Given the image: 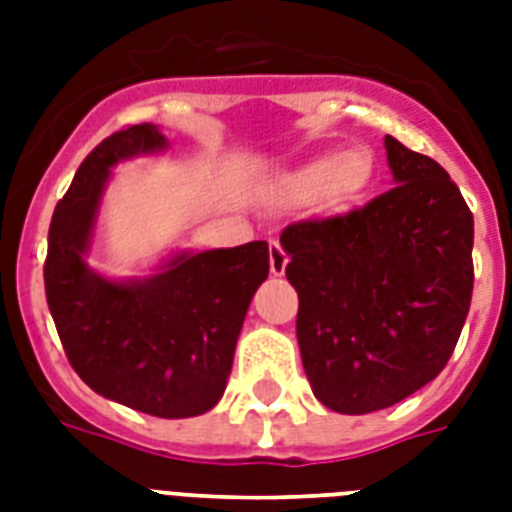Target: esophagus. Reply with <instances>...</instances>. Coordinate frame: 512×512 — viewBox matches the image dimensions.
Returning a JSON list of instances; mask_svg holds the SVG:
<instances>
[{
  "mask_svg": "<svg viewBox=\"0 0 512 512\" xmlns=\"http://www.w3.org/2000/svg\"><path fill=\"white\" fill-rule=\"evenodd\" d=\"M268 260H271L273 276H284V271H287L289 257H287V252H284V247H281L279 241H271V249H268Z\"/></svg>",
  "mask_w": 512,
  "mask_h": 512,
  "instance_id": "esophagus-1",
  "label": "esophagus"
}]
</instances>
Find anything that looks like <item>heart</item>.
<instances>
[{"instance_id":"heart-1","label":"heart","mask_w":512,"mask_h":512,"mask_svg":"<svg viewBox=\"0 0 512 512\" xmlns=\"http://www.w3.org/2000/svg\"><path fill=\"white\" fill-rule=\"evenodd\" d=\"M369 175V162H366L364 154H350V151H337V154H327L316 159V162L305 170L303 180L308 185H329L337 183L342 193H350L361 188Z\"/></svg>"}]
</instances>
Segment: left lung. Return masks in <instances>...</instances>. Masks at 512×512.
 Returning <instances> with one entry per match:
<instances>
[{"instance_id":"8db88e82","label":"left lung","mask_w":512,"mask_h":512,"mask_svg":"<svg viewBox=\"0 0 512 512\" xmlns=\"http://www.w3.org/2000/svg\"><path fill=\"white\" fill-rule=\"evenodd\" d=\"M385 148L390 191L281 231L305 374L340 414L388 409L436 380L473 297V212L460 188L430 156L390 135Z\"/></svg>"}]
</instances>
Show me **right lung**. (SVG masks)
I'll return each mask as SVG.
<instances>
[{
  "mask_svg": "<svg viewBox=\"0 0 512 512\" xmlns=\"http://www.w3.org/2000/svg\"><path fill=\"white\" fill-rule=\"evenodd\" d=\"M164 146L154 124H132L84 159L52 212L44 295L68 361L95 393L180 420L209 412L223 396L241 324L271 265L268 244L249 241L177 255L146 281H108L87 268L111 167Z\"/></svg>",
  "mask_w": 512,
  "mask_h": 512,
  "instance_id": "right-lung-1",
  "label": "right lung"
}]
</instances>
